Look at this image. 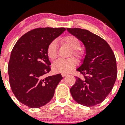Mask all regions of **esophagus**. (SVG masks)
I'll use <instances>...</instances> for the list:
<instances>
[{
	"label": "esophagus",
	"mask_w": 125,
	"mask_h": 125,
	"mask_svg": "<svg viewBox=\"0 0 125 125\" xmlns=\"http://www.w3.org/2000/svg\"><path fill=\"white\" fill-rule=\"evenodd\" d=\"M68 74L67 73H62V76H63V77H65V76H67Z\"/></svg>",
	"instance_id": "esophagus-1"
}]
</instances>
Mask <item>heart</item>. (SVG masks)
Masks as SVG:
<instances>
[{
  "label": "heart",
  "instance_id": "b5f03b06",
  "mask_svg": "<svg viewBox=\"0 0 125 125\" xmlns=\"http://www.w3.org/2000/svg\"><path fill=\"white\" fill-rule=\"evenodd\" d=\"M62 42L65 43L72 49L71 55H73L77 59H81L84 55V52L80 49L81 43L76 36L67 35L62 39ZM46 54L51 60H54L57 57L56 41L51 42L48 46ZM77 65V60L74 57H70L67 59H59L53 63L52 68L57 72L67 73L73 70Z\"/></svg>",
  "mask_w": 125,
  "mask_h": 125
}]
</instances>
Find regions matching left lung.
<instances>
[{
	"instance_id": "8db88e82",
	"label": "left lung",
	"mask_w": 125,
	"mask_h": 125,
	"mask_svg": "<svg viewBox=\"0 0 125 125\" xmlns=\"http://www.w3.org/2000/svg\"><path fill=\"white\" fill-rule=\"evenodd\" d=\"M67 30L76 36L85 47L83 63L77 69L82 77H76L70 88L77 103L90 107L102 103L110 93L117 76L114 53L108 43L100 37L79 28Z\"/></svg>"
}]
</instances>
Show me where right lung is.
Wrapping results in <instances>:
<instances>
[{
    "mask_svg": "<svg viewBox=\"0 0 125 125\" xmlns=\"http://www.w3.org/2000/svg\"><path fill=\"white\" fill-rule=\"evenodd\" d=\"M65 28H37L23 35L13 47L8 65L11 88L18 101L30 108L44 106L54 96L61 74L45 77L51 71L46 54L49 43Z\"/></svg>",
    "mask_w": 125,
    "mask_h": 125,
    "instance_id": "right-lung-1",
    "label": "right lung"
}]
</instances>
